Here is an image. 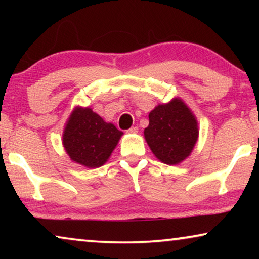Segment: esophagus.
<instances>
[{
    "mask_svg": "<svg viewBox=\"0 0 259 259\" xmlns=\"http://www.w3.org/2000/svg\"><path fill=\"white\" fill-rule=\"evenodd\" d=\"M128 133H132V134H136L138 133V127H131V128L127 131Z\"/></svg>",
    "mask_w": 259,
    "mask_h": 259,
    "instance_id": "1",
    "label": "esophagus"
}]
</instances>
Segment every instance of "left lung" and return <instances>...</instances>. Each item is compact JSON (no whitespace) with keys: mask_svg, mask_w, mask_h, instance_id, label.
Returning <instances> with one entry per match:
<instances>
[{"mask_svg":"<svg viewBox=\"0 0 259 259\" xmlns=\"http://www.w3.org/2000/svg\"><path fill=\"white\" fill-rule=\"evenodd\" d=\"M150 123L144 131L145 140L159 160L177 165L185 160L198 140L196 116L182 99L158 105L148 114Z\"/></svg>","mask_w":259,"mask_h":259,"instance_id":"obj_1","label":"left lung"}]
</instances>
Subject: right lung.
Here are the masks:
<instances>
[{"mask_svg": "<svg viewBox=\"0 0 259 259\" xmlns=\"http://www.w3.org/2000/svg\"><path fill=\"white\" fill-rule=\"evenodd\" d=\"M122 134L91 108L76 107L65 126L62 144L74 162L97 168L108 160Z\"/></svg>", "mask_w": 259, "mask_h": 259, "instance_id": "add662e5", "label": "right lung"}]
</instances>
